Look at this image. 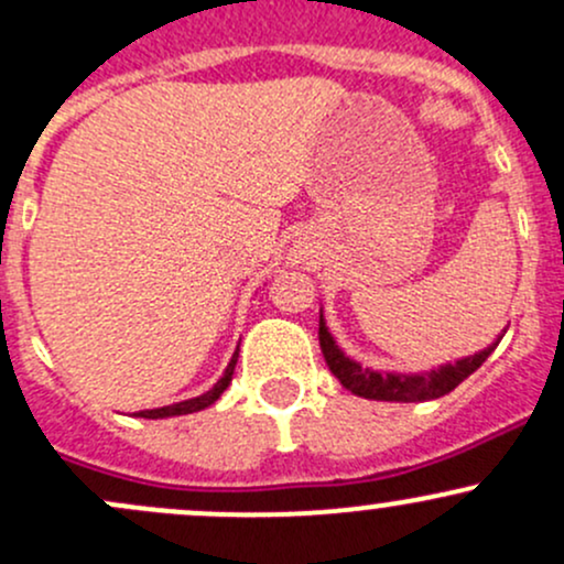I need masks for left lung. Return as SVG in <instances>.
Instances as JSON below:
<instances>
[{"instance_id": "left-lung-1", "label": "left lung", "mask_w": 564, "mask_h": 564, "mask_svg": "<svg viewBox=\"0 0 564 564\" xmlns=\"http://www.w3.org/2000/svg\"><path fill=\"white\" fill-rule=\"evenodd\" d=\"M318 343H321V350H324L326 367L332 369V375L337 377L350 393L361 395V399L404 401V404H412V401H431V399H438V395L455 391L468 375L476 372V369L487 361V356L498 348L500 337L495 339L490 348L476 352V356H468L463 358V361L447 364V367L433 369V372H423V375H382V372H375V369H364L361 364L350 361V358L334 345L324 318L318 321Z\"/></svg>"}]
</instances>
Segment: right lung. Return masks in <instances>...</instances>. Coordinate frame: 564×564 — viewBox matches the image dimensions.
<instances>
[{
    "label": "right lung",
    "mask_w": 564,
    "mask_h": 564,
    "mask_svg": "<svg viewBox=\"0 0 564 564\" xmlns=\"http://www.w3.org/2000/svg\"><path fill=\"white\" fill-rule=\"evenodd\" d=\"M235 364H238V350H235L232 361L227 364L225 375H221V380L216 382L208 393L197 395V399H189V401H178V404H171V406H160V410H144L139 412V417H150V420H158V417H171V414H189V412H200L206 410V406H212L216 399H219L221 393L227 391V386L232 382V372H235Z\"/></svg>",
    "instance_id": "1"
}]
</instances>
